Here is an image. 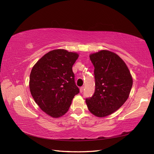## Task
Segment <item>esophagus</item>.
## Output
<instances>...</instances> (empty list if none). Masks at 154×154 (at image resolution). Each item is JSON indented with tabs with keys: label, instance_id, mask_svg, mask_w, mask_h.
<instances>
[{
	"label": "esophagus",
	"instance_id": "esophagus-1",
	"mask_svg": "<svg viewBox=\"0 0 154 154\" xmlns=\"http://www.w3.org/2000/svg\"><path fill=\"white\" fill-rule=\"evenodd\" d=\"M83 89H84V87H80V92L81 93H82L83 91Z\"/></svg>",
	"mask_w": 154,
	"mask_h": 154
}]
</instances>
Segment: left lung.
<instances>
[{
  "instance_id": "obj_1",
  "label": "left lung",
  "mask_w": 154,
  "mask_h": 154,
  "mask_svg": "<svg viewBox=\"0 0 154 154\" xmlns=\"http://www.w3.org/2000/svg\"><path fill=\"white\" fill-rule=\"evenodd\" d=\"M94 67L95 91L85 100L88 109L94 116L110 115L127 100L133 84L129 69L118 54L101 50L90 54Z\"/></svg>"
}]
</instances>
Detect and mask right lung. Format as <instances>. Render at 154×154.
Segmentation results:
<instances>
[{
	"label": "right lung",
	"mask_w": 154,
	"mask_h": 154,
	"mask_svg": "<svg viewBox=\"0 0 154 154\" xmlns=\"http://www.w3.org/2000/svg\"><path fill=\"white\" fill-rule=\"evenodd\" d=\"M78 57L76 53L55 49L44 55L32 68L31 94L41 110L51 117L66 114L80 92L72 69Z\"/></svg>",
	"instance_id": "obj_1"
}]
</instances>
